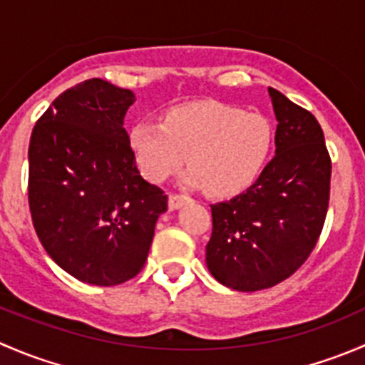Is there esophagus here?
<instances>
[{"mask_svg": "<svg viewBox=\"0 0 365 365\" xmlns=\"http://www.w3.org/2000/svg\"><path fill=\"white\" fill-rule=\"evenodd\" d=\"M189 196H183V194H171L169 196V210H178L180 206H183L189 201Z\"/></svg>", "mask_w": 365, "mask_h": 365, "instance_id": "obj_1", "label": "esophagus"}]
</instances>
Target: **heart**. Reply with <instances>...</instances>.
<instances>
[{
  "instance_id": "1",
  "label": "heart",
  "mask_w": 365,
  "mask_h": 365,
  "mask_svg": "<svg viewBox=\"0 0 365 365\" xmlns=\"http://www.w3.org/2000/svg\"><path fill=\"white\" fill-rule=\"evenodd\" d=\"M128 145L143 175L159 183L190 169L185 182L212 196H233L251 187L270 157L274 132L264 116L213 101L169 109L162 123L138 121Z\"/></svg>"
}]
</instances>
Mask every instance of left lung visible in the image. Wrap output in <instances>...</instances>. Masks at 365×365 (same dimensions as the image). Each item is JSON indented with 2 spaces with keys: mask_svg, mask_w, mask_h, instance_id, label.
Here are the masks:
<instances>
[{
  "mask_svg": "<svg viewBox=\"0 0 365 365\" xmlns=\"http://www.w3.org/2000/svg\"><path fill=\"white\" fill-rule=\"evenodd\" d=\"M277 130L275 157L233 200L212 205L210 274L237 292L279 284L318 244L330 200L332 162L318 120L268 88Z\"/></svg>",
  "mask_w": 365,
  "mask_h": 365,
  "instance_id": "8db88e82",
  "label": "left lung"
}]
</instances>
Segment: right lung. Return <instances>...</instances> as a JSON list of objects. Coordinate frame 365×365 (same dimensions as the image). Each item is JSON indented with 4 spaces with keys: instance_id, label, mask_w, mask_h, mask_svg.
<instances>
[{
    "instance_id": "right-lung-1",
    "label": "right lung",
    "mask_w": 365,
    "mask_h": 365,
    "mask_svg": "<svg viewBox=\"0 0 365 365\" xmlns=\"http://www.w3.org/2000/svg\"><path fill=\"white\" fill-rule=\"evenodd\" d=\"M130 90L88 79L31 132L28 201L40 244L79 281L116 286L145 267L168 196L146 182L123 128Z\"/></svg>"
}]
</instances>
